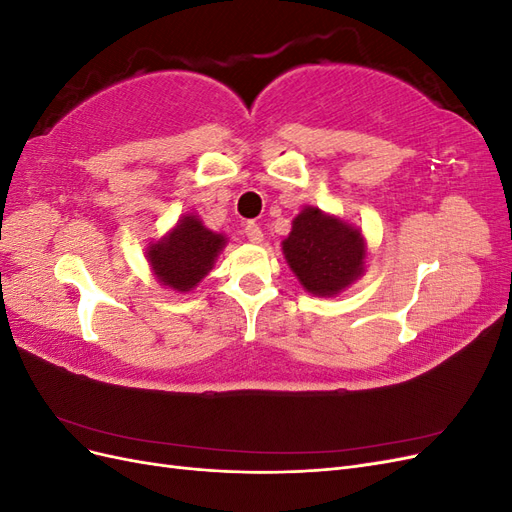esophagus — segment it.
I'll list each match as a JSON object with an SVG mask.
<instances>
[{
	"mask_svg": "<svg viewBox=\"0 0 512 512\" xmlns=\"http://www.w3.org/2000/svg\"><path fill=\"white\" fill-rule=\"evenodd\" d=\"M245 235H247V239H250L252 243H260L262 241V230L254 222H247L245 224Z\"/></svg>",
	"mask_w": 512,
	"mask_h": 512,
	"instance_id": "esophagus-1",
	"label": "esophagus"
}]
</instances>
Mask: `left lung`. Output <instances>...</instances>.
<instances>
[{
    "mask_svg": "<svg viewBox=\"0 0 512 512\" xmlns=\"http://www.w3.org/2000/svg\"><path fill=\"white\" fill-rule=\"evenodd\" d=\"M282 250L301 286L316 297H335L365 271L367 245L361 228L318 207H305L292 220Z\"/></svg>",
    "mask_w": 512,
    "mask_h": 512,
    "instance_id": "1",
    "label": "left lung"
}]
</instances>
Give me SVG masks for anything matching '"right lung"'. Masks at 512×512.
I'll list each match as a JSON object with an SVG mask.
<instances>
[{
    "label": "right lung",
    "instance_id": "add662e5",
    "mask_svg": "<svg viewBox=\"0 0 512 512\" xmlns=\"http://www.w3.org/2000/svg\"><path fill=\"white\" fill-rule=\"evenodd\" d=\"M224 245V235L209 230L198 215L185 213L166 237L149 243L147 260L162 286L190 292L213 269Z\"/></svg>",
    "mask_w": 512,
    "mask_h": 512
}]
</instances>
